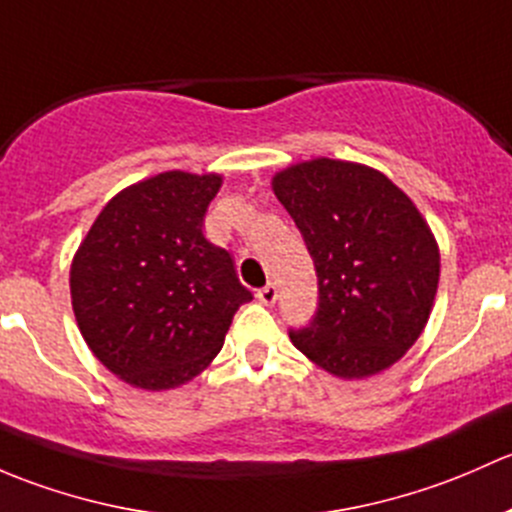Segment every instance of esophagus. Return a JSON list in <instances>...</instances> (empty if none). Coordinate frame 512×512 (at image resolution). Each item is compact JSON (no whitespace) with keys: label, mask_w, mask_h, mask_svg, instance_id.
<instances>
[{"label":"esophagus","mask_w":512,"mask_h":512,"mask_svg":"<svg viewBox=\"0 0 512 512\" xmlns=\"http://www.w3.org/2000/svg\"><path fill=\"white\" fill-rule=\"evenodd\" d=\"M256 298L261 300L263 305H273L278 300V288L273 286V283H268V286H263V288H258V293H256Z\"/></svg>","instance_id":"esophagus-1"}]
</instances>
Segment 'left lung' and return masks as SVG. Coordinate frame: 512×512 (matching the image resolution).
Segmentation results:
<instances>
[{"instance_id": "1", "label": "left lung", "mask_w": 512, "mask_h": 512, "mask_svg": "<svg viewBox=\"0 0 512 512\" xmlns=\"http://www.w3.org/2000/svg\"><path fill=\"white\" fill-rule=\"evenodd\" d=\"M318 273V310L291 342L320 370L362 379L424 333L439 288V244L416 204L379 170L315 157L271 179Z\"/></svg>"}]
</instances>
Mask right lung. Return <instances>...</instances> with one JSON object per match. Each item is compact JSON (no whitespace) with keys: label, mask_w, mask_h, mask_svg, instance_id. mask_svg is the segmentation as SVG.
<instances>
[{"label":"right lung","mask_w":512,"mask_h":512,"mask_svg":"<svg viewBox=\"0 0 512 512\" xmlns=\"http://www.w3.org/2000/svg\"><path fill=\"white\" fill-rule=\"evenodd\" d=\"M221 175L172 170L115 194L71 263V305L93 355L130 387L187 384L219 355L254 295L204 239Z\"/></svg>","instance_id":"add662e5"}]
</instances>
